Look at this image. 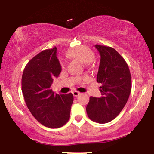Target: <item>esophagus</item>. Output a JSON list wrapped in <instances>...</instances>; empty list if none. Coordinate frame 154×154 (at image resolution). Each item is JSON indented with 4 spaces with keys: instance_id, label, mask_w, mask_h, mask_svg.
I'll return each mask as SVG.
<instances>
[{
    "instance_id": "esophagus-1",
    "label": "esophagus",
    "mask_w": 154,
    "mask_h": 154,
    "mask_svg": "<svg viewBox=\"0 0 154 154\" xmlns=\"http://www.w3.org/2000/svg\"><path fill=\"white\" fill-rule=\"evenodd\" d=\"M72 94H73L74 97H77L80 94V92H77V91H74V92H72Z\"/></svg>"
}]
</instances>
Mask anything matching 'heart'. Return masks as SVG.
<instances>
[{
    "mask_svg": "<svg viewBox=\"0 0 154 154\" xmlns=\"http://www.w3.org/2000/svg\"><path fill=\"white\" fill-rule=\"evenodd\" d=\"M68 55L73 58L80 60L84 64H89L94 60V54L91 49L85 46H79L72 48L68 51ZM63 66L64 64L61 62Z\"/></svg>",
    "mask_w": 154,
    "mask_h": 154,
    "instance_id": "1",
    "label": "heart"
}]
</instances>
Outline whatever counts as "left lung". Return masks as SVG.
Masks as SVG:
<instances>
[{"mask_svg":"<svg viewBox=\"0 0 154 154\" xmlns=\"http://www.w3.org/2000/svg\"><path fill=\"white\" fill-rule=\"evenodd\" d=\"M100 55L97 82L102 83V96H91L87 114L93 122L105 124L118 116L126 105L131 92V75L128 64L116 49L96 45Z\"/></svg>","mask_w":154,"mask_h":154,"instance_id":"8db88e82","label":"left lung"}]
</instances>
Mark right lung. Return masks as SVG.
I'll use <instances>...</instances> for the list:
<instances>
[{
  "label": "right lung",
  "mask_w": 154,
  "mask_h": 154,
  "mask_svg": "<svg viewBox=\"0 0 154 154\" xmlns=\"http://www.w3.org/2000/svg\"><path fill=\"white\" fill-rule=\"evenodd\" d=\"M57 48L45 49L28 62L22 77V91L28 109L38 122L50 128L67 123L73 103L72 93L54 94L51 85L62 71Z\"/></svg>",
  "instance_id": "add662e5"
}]
</instances>
